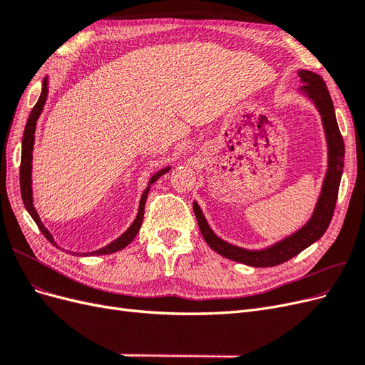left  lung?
Segmentation results:
<instances>
[{"instance_id": "left-lung-1", "label": "left lung", "mask_w": 365, "mask_h": 365, "mask_svg": "<svg viewBox=\"0 0 365 365\" xmlns=\"http://www.w3.org/2000/svg\"><path fill=\"white\" fill-rule=\"evenodd\" d=\"M298 76H300V79L303 82L300 91L311 98L318 108L319 114H322L329 146V169L323 182L322 195L318 197L314 215L309 219V222L292 236L279 242V244L260 251H250L227 244L225 240L219 239L213 233L212 228L208 227L200 205L193 202V212L197 220V225H200L201 235L208 244V247L217 254H220V256L239 263L250 264V267L254 268L275 267V264L288 262L289 259L297 256V254H300L304 248L312 245L315 240H318L326 233L335 212L342 168H344V141H342V135L336 123L334 102L332 98H330L323 77L307 70L298 71Z\"/></svg>"}]
</instances>
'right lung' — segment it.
Segmentation results:
<instances>
[{"mask_svg": "<svg viewBox=\"0 0 365 365\" xmlns=\"http://www.w3.org/2000/svg\"><path fill=\"white\" fill-rule=\"evenodd\" d=\"M48 79L47 77H43V82H42V91H41V96L38 98L36 105L33 106L31 113L29 115V120L26 123V129H24V135H23V150H21V169H19V185H21V197H23V202H24V207L27 208V212L30 213V216L33 217V220H35L38 228L41 230V233L47 237L48 242H51L53 245H56V242L53 240V236L50 235V231L43 227V224L41 222V219L38 216V212L35 210V207H33V193H31V152H33V145H35V129H36V121L42 113V108L43 105H46V101H47V94H48ZM170 168H164L163 170L157 172L155 175L152 176L150 181H149V185L148 189L143 192L141 195V200H140V208H138V215L135 217L134 222H132V225L125 231L123 235H121L118 239H115L114 242H111V244L97 250V251H93V252H83V256H103V254H111V252H115V251H120L123 250L125 247H128L132 240H134V237L137 236L138 230L141 227V222H143V215H145V204H146V200H148V193H149V189L150 185L155 182L161 175H164L165 172H169ZM58 247V245H56Z\"/></svg>", "mask_w": 365, "mask_h": 365, "instance_id": "1", "label": "right lung"}]
</instances>
